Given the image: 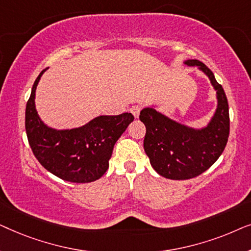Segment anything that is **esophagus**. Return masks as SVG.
Listing matches in <instances>:
<instances>
[{
	"label": "esophagus",
	"instance_id": "34e87169",
	"mask_svg": "<svg viewBox=\"0 0 251 251\" xmlns=\"http://www.w3.org/2000/svg\"><path fill=\"white\" fill-rule=\"evenodd\" d=\"M130 112H131V114L135 116V118H138L140 112H142V106L140 105H133L131 108H130Z\"/></svg>",
	"mask_w": 251,
	"mask_h": 251
}]
</instances>
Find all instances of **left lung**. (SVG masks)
<instances>
[{"label":"left lung","instance_id":"left-lung-1","mask_svg":"<svg viewBox=\"0 0 251 251\" xmlns=\"http://www.w3.org/2000/svg\"><path fill=\"white\" fill-rule=\"evenodd\" d=\"M185 64L199 66L217 91L218 107L207 128H187L153 108L143 109L139 115L146 126L144 150L151 164L162 177L176 180L191 179L208 170L221 156L229 135L228 102L224 89L203 63L194 59Z\"/></svg>","mask_w":251,"mask_h":251}]
</instances>
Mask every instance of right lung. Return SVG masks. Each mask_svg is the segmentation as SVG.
I'll use <instances>...</instances> for the list:
<instances>
[{"label": "right lung", "instance_id": "right-lung-1", "mask_svg": "<svg viewBox=\"0 0 251 251\" xmlns=\"http://www.w3.org/2000/svg\"><path fill=\"white\" fill-rule=\"evenodd\" d=\"M43 70L34 82L26 104L25 128L33 154L48 171L71 183H90L108 169L113 147L126 126L133 121L131 113L98 116L81 128L57 130L48 128L35 109V90Z\"/></svg>", "mask_w": 251, "mask_h": 251}]
</instances>
